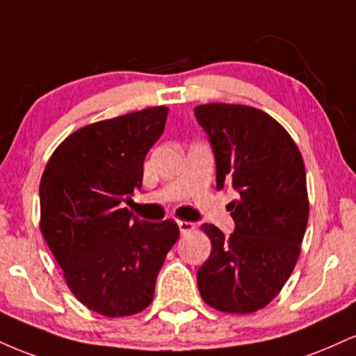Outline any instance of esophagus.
I'll use <instances>...</instances> for the list:
<instances>
[{"instance_id":"obj_1","label":"esophagus","mask_w":356,"mask_h":356,"mask_svg":"<svg viewBox=\"0 0 356 356\" xmlns=\"http://www.w3.org/2000/svg\"><path fill=\"white\" fill-rule=\"evenodd\" d=\"M177 226H179V229H181V232L184 234V232H191V231H194V224L192 222H189V220H177Z\"/></svg>"}]
</instances>
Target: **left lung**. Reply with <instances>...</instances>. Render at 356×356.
Instances as JSON below:
<instances>
[{"label": "left lung", "mask_w": 356, "mask_h": 356, "mask_svg": "<svg viewBox=\"0 0 356 356\" xmlns=\"http://www.w3.org/2000/svg\"><path fill=\"white\" fill-rule=\"evenodd\" d=\"M194 113L214 150L218 189L238 192L227 206L236 224L229 238L201 226L212 248L197 271L199 291L218 312L254 313L275 300L300 257L309 216L303 157L263 110L206 104Z\"/></svg>", "instance_id": "1"}]
</instances>
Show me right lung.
Instances as JSON below:
<instances>
[{"instance_id":"1","label":"right lung","mask_w":356,"mask_h":356,"mask_svg":"<svg viewBox=\"0 0 356 356\" xmlns=\"http://www.w3.org/2000/svg\"><path fill=\"white\" fill-rule=\"evenodd\" d=\"M169 108L150 107L81 127L51 154L40 182V229L70 291L108 318L140 313L179 239L172 219L145 222L124 202L142 187L144 159Z\"/></svg>"}]
</instances>
